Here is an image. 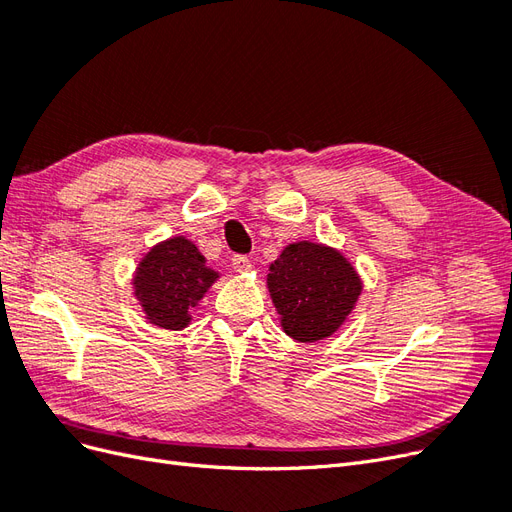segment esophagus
<instances>
[{
	"mask_svg": "<svg viewBox=\"0 0 512 512\" xmlns=\"http://www.w3.org/2000/svg\"><path fill=\"white\" fill-rule=\"evenodd\" d=\"M232 269H235L237 273H250L252 260L247 256H232Z\"/></svg>",
	"mask_w": 512,
	"mask_h": 512,
	"instance_id": "obj_1",
	"label": "esophagus"
}]
</instances>
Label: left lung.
<instances>
[{
    "label": "left lung",
    "mask_w": 512,
    "mask_h": 512,
    "mask_svg": "<svg viewBox=\"0 0 512 512\" xmlns=\"http://www.w3.org/2000/svg\"><path fill=\"white\" fill-rule=\"evenodd\" d=\"M267 288L284 333L314 344L348 320L363 280L337 247L303 239L288 243L271 262Z\"/></svg>",
    "instance_id": "1"
}]
</instances>
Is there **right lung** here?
<instances>
[{
	"instance_id": "add662e5",
	"label": "right lung",
	"mask_w": 512,
	"mask_h": 512,
	"mask_svg": "<svg viewBox=\"0 0 512 512\" xmlns=\"http://www.w3.org/2000/svg\"><path fill=\"white\" fill-rule=\"evenodd\" d=\"M218 280L220 271L207 265L196 243L175 235L151 245L141 256L132 275V290L149 324L183 331L192 322V309Z\"/></svg>"
}]
</instances>
